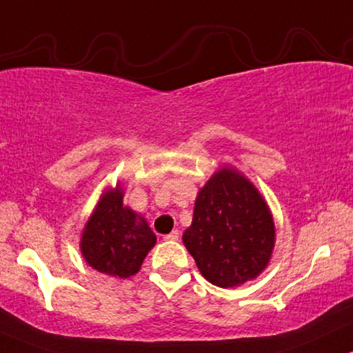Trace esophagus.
<instances>
[{
  "label": "esophagus",
  "mask_w": 353,
  "mask_h": 353,
  "mask_svg": "<svg viewBox=\"0 0 353 353\" xmlns=\"http://www.w3.org/2000/svg\"><path fill=\"white\" fill-rule=\"evenodd\" d=\"M165 241H177L179 239V231H172V233L164 236Z\"/></svg>",
  "instance_id": "esophagus-1"
}]
</instances>
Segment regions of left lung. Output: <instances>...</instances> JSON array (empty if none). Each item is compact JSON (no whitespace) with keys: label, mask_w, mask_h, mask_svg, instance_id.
<instances>
[{"label":"left lung","mask_w":353,"mask_h":353,"mask_svg":"<svg viewBox=\"0 0 353 353\" xmlns=\"http://www.w3.org/2000/svg\"><path fill=\"white\" fill-rule=\"evenodd\" d=\"M183 241L209 283L234 288L266 270L276 231L256 185L238 169L224 165L197 192Z\"/></svg>","instance_id":"1"}]
</instances>
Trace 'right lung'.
I'll return each mask as SVG.
<instances>
[{"label": "right lung", "instance_id": "1", "mask_svg": "<svg viewBox=\"0 0 353 353\" xmlns=\"http://www.w3.org/2000/svg\"><path fill=\"white\" fill-rule=\"evenodd\" d=\"M157 238L145 218L123 204L120 183L107 188L85 223L80 251L88 266L114 278L139 273Z\"/></svg>", "mask_w": 353, "mask_h": 353}]
</instances>
